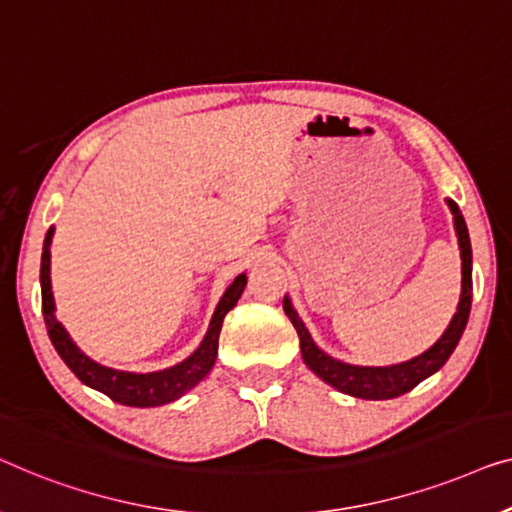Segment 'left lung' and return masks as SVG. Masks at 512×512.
<instances>
[{
    "instance_id": "1",
    "label": "left lung",
    "mask_w": 512,
    "mask_h": 512,
    "mask_svg": "<svg viewBox=\"0 0 512 512\" xmlns=\"http://www.w3.org/2000/svg\"><path fill=\"white\" fill-rule=\"evenodd\" d=\"M448 206L452 215H455L459 248H462V299H459L457 313L455 318H452L450 327L445 329V334L438 338L427 352H422L420 357L410 359V362H403V364H394V366H352V364L338 362V359L325 355V352L313 343V338L304 327V322H301L299 315L294 313L290 299L287 297L283 299L285 315L290 318L294 329H297L299 343H301V357H304L308 369L318 373L325 383L336 387L338 392H345L357 399H376V401L401 397V394L410 392L415 385H420L424 378H429L431 373L441 369V366L450 359L452 350L457 348L471 313V297H473L471 241H469V229H466L464 215L459 211V206L452 199H448Z\"/></svg>"
}]
</instances>
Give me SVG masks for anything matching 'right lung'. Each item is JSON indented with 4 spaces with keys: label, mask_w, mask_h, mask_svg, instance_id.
Here are the masks:
<instances>
[{
    "label": "right lung",
    "mask_w": 512,
    "mask_h": 512,
    "mask_svg": "<svg viewBox=\"0 0 512 512\" xmlns=\"http://www.w3.org/2000/svg\"><path fill=\"white\" fill-rule=\"evenodd\" d=\"M50 239H53V227L48 229L46 239H43V253H41V308L43 320H46V329L50 341H53L57 355L62 362L74 371V376L85 383L92 390H99L106 397L122 403V406H162V403L176 401L183 397L187 390H192L208 371L213 369L215 357H218V338L222 329V320L232 311L239 301L243 287H246V273L234 278V283L227 287L222 294L218 308H215L211 327H208L204 341L197 350L192 352L185 362L171 366V369L155 371V373H127L106 369V366L92 362L85 357L81 350L76 348L67 331L55 320V304L53 292H50Z\"/></svg>",
    "instance_id": "right-lung-1"
}]
</instances>
